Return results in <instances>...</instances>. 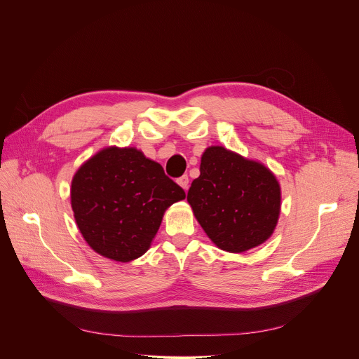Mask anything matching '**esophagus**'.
Wrapping results in <instances>:
<instances>
[{"label":"esophagus","instance_id":"1","mask_svg":"<svg viewBox=\"0 0 359 359\" xmlns=\"http://www.w3.org/2000/svg\"><path fill=\"white\" fill-rule=\"evenodd\" d=\"M177 183H179L184 190H187V187H189V176H187V175H183L182 177L177 179Z\"/></svg>","mask_w":359,"mask_h":359}]
</instances>
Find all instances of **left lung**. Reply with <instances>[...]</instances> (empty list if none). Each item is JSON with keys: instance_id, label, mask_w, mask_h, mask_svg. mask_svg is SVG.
<instances>
[{"instance_id": "8db88e82", "label": "left lung", "mask_w": 359, "mask_h": 359, "mask_svg": "<svg viewBox=\"0 0 359 359\" xmlns=\"http://www.w3.org/2000/svg\"><path fill=\"white\" fill-rule=\"evenodd\" d=\"M187 201L219 248L243 252L273 234L281 191L276 176L262 163L212 146L203 153L200 176L193 180Z\"/></svg>"}]
</instances>
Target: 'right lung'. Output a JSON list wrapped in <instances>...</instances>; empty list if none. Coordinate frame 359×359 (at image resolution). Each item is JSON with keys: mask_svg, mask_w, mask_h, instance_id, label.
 Returning a JSON list of instances; mask_svg holds the SVG:
<instances>
[{"mask_svg": "<svg viewBox=\"0 0 359 359\" xmlns=\"http://www.w3.org/2000/svg\"><path fill=\"white\" fill-rule=\"evenodd\" d=\"M186 197L163 168L135 147L100 150L75 173L71 204L86 243L115 262L149 248L165 210Z\"/></svg>", "mask_w": 359, "mask_h": 359, "instance_id": "right-lung-1", "label": "right lung"}]
</instances>
